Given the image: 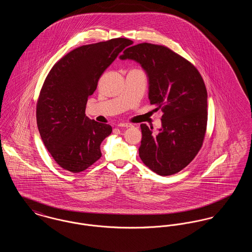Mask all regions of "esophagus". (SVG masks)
<instances>
[{
    "label": "esophagus",
    "instance_id": "obj_1",
    "mask_svg": "<svg viewBox=\"0 0 252 252\" xmlns=\"http://www.w3.org/2000/svg\"><path fill=\"white\" fill-rule=\"evenodd\" d=\"M118 126L119 127H130L132 126V125L129 123H120V124H118Z\"/></svg>",
    "mask_w": 252,
    "mask_h": 252
}]
</instances>
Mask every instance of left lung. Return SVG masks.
I'll return each mask as SVG.
<instances>
[{
    "label": "left lung",
    "mask_w": 252,
    "mask_h": 252,
    "mask_svg": "<svg viewBox=\"0 0 252 252\" xmlns=\"http://www.w3.org/2000/svg\"><path fill=\"white\" fill-rule=\"evenodd\" d=\"M121 60L142 65L149 79V100L160 109L162 127L158 133L141 125L139 156L159 176L186 167L203 144L207 128V90L190 61L163 45L140 43L126 49Z\"/></svg>",
    "instance_id": "1"
}]
</instances>
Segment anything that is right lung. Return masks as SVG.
I'll use <instances>...</instances> for the list:
<instances>
[{"mask_svg": "<svg viewBox=\"0 0 252 252\" xmlns=\"http://www.w3.org/2000/svg\"><path fill=\"white\" fill-rule=\"evenodd\" d=\"M133 41L118 37L73 49L51 69L36 102V125L41 140L60 167L79 173L101 156L100 145L112 131L90 120L88 97L104 71Z\"/></svg>", "mask_w": 252, "mask_h": 252, "instance_id": "1", "label": "right lung"}]
</instances>
